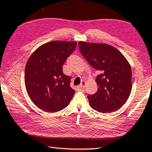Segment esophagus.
<instances>
[{"instance_id": "34e87169", "label": "esophagus", "mask_w": 152, "mask_h": 152, "mask_svg": "<svg viewBox=\"0 0 152 152\" xmlns=\"http://www.w3.org/2000/svg\"><path fill=\"white\" fill-rule=\"evenodd\" d=\"M85 86H86V82L84 80L82 81L81 84L79 85V88H81V89H83V88H85Z\"/></svg>"}]
</instances>
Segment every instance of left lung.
Segmentation results:
<instances>
[{"mask_svg":"<svg viewBox=\"0 0 152 152\" xmlns=\"http://www.w3.org/2000/svg\"><path fill=\"white\" fill-rule=\"evenodd\" d=\"M79 50L88 62L100 72L96 82L98 91L88 94L90 106L99 112L120 108L132 90V70L128 60L114 46L106 44L80 42Z\"/></svg>","mask_w":152,"mask_h":152,"instance_id":"obj_1","label":"left lung"}]
</instances>
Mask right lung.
Returning a JSON list of instances; mask_svg holds the SVG:
<instances>
[{"label":"right lung","mask_w":152,"mask_h":152,"mask_svg":"<svg viewBox=\"0 0 152 152\" xmlns=\"http://www.w3.org/2000/svg\"><path fill=\"white\" fill-rule=\"evenodd\" d=\"M76 45V42H49L36 50L27 62L24 74L27 93L44 111L52 113L65 108L75 93L62 66Z\"/></svg>","instance_id":"right-lung-1"}]
</instances>
